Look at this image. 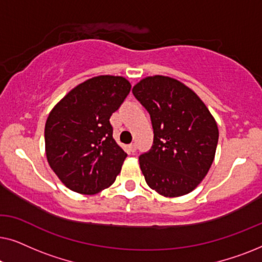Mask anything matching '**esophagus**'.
I'll list each match as a JSON object with an SVG mask.
<instances>
[{"instance_id": "1", "label": "esophagus", "mask_w": 262, "mask_h": 262, "mask_svg": "<svg viewBox=\"0 0 262 262\" xmlns=\"http://www.w3.org/2000/svg\"><path fill=\"white\" fill-rule=\"evenodd\" d=\"M136 149H137V146H136V144H134V143L128 145V150H130V152L134 154L136 151Z\"/></svg>"}]
</instances>
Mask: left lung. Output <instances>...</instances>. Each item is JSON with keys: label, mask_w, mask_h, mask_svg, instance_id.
Listing matches in <instances>:
<instances>
[{"label": "left lung", "mask_w": 262, "mask_h": 262, "mask_svg": "<svg viewBox=\"0 0 262 262\" xmlns=\"http://www.w3.org/2000/svg\"><path fill=\"white\" fill-rule=\"evenodd\" d=\"M150 114L154 143L139 156L150 188L164 196L192 192L205 178L218 143V127L198 95L171 77L149 76L132 89Z\"/></svg>", "instance_id": "8db88e82"}]
</instances>
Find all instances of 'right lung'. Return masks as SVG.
<instances>
[{"instance_id": "1", "label": "right lung", "mask_w": 262, "mask_h": 262, "mask_svg": "<svg viewBox=\"0 0 262 262\" xmlns=\"http://www.w3.org/2000/svg\"><path fill=\"white\" fill-rule=\"evenodd\" d=\"M130 91L126 78L96 76L75 87L50 112L46 157L71 191L95 194L116 180L127 154L114 141L110 118Z\"/></svg>"}]
</instances>
